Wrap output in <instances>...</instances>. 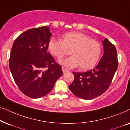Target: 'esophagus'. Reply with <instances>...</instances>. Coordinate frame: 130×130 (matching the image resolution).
Wrapping results in <instances>:
<instances>
[{
	"label": "esophagus",
	"mask_w": 130,
	"mask_h": 130,
	"mask_svg": "<svg viewBox=\"0 0 130 130\" xmlns=\"http://www.w3.org/2000/svg\"><path fill=\"white\" fill-rule=\"evenodd\" d=\"M62 71H63V72L64 73H65L69 72V70L66 68H64V67H62Z\"/></svg>",
	"instance_id": "1"
}]
</instances>
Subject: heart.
Masks as SVG:
<instances>
[{
	"label": "heart",
	"instance_id": "heart-1",
	"mask_svg": "<svg viewBox=\"0 0 130 130\" xmlns=\"http://www.w3.org/2000/svg\"><path fill=\"white\" fill-rule=\"evenodd\" d=\"M48 49L53 56L61 58L70 50V57L60 60V63L69 68L80 66L81 70L92 69L98 61L101 47L98 41L80 32H69L61 37V40L51 38Z\"/></svg>",
	"mask_w": 130,
	"mask_h": 130
}]
</instances>
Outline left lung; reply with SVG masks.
<instances>
[{
	"label": "left lung",
	"instance_id": "8db88e82",
	"mask_svg": "<svg viewBox=\"0 0 130 130\" xmlns=\"http://www.w3.org/2000/svg\"><path fill=\"white\" fill-rule=\"evenodd\" d=\"M102 42L104 53L96 66L85 73L73 72L74 79L69 88L80 98L89 100L104 93L111 85L118 68L116 48L107 38Z\"/></svg>",
	"mask_w": 130,
	"mask_h": 130
}]
</instances>
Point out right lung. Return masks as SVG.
<instances>
[{
	"mask_svg": "<svg viewBox=\"0 0 130 130\" xmlns=\"http://www.w3.org/2000/svg\"><path fill=\"white\" fill-rule=\"evenodd\" d=\"M51 35L48 26L32 28L21 34L12 45L10 70L21 91L31 98L47 95L63 74L47 52Z\"/></svg>",
	"mask_w": 130,
	"mask_h": 130,
	"instance_id": "obj_1",
	"label": "right lung"
}]
</instances>
